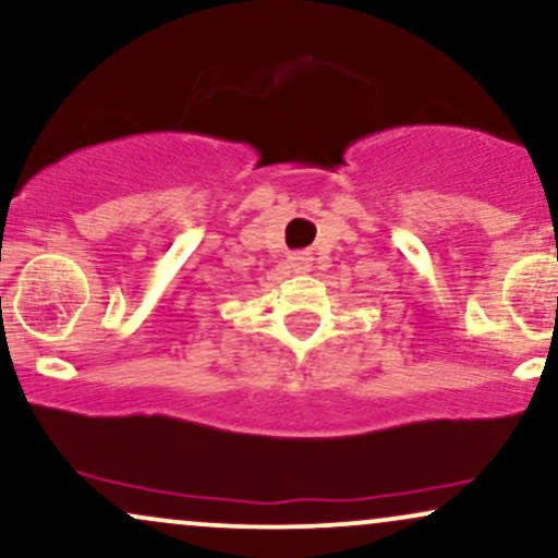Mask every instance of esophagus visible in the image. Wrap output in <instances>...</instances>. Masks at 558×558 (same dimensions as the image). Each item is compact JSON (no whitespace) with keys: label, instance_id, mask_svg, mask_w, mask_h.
Instances as JSON below:
<instances>
[{"label":"esophagus","instance_id":"34e87169","mask_svg":"<svg viewBox=\"0 0 558 558\" xmlns=\"http://www.w3.org/2000/svg\"><path fill=\"white\" fill-rule=\"evenodd\" d=\"M291 267L296 272H308V270H312V257H308V254H293Z\"/></svg>","mask_w":558,"mask_h":558}]
</instances>
